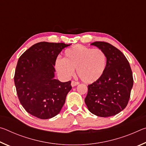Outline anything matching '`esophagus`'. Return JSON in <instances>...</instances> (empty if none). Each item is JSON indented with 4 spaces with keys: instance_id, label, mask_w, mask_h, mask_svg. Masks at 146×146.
<instances>
[{
    "instance_id": "esophagus-1",
    "label": "esophagus",
    "mask_w": 146,
    "mask_h": 146,
    "mask_svg": "<svg viewBox=\"0 0 146 146\" xmlns=\"http://www.w3.org/2000/svg\"><path fill=\"white\" fill-rule=\"evenodd\" d=\"M71 86H72V87H75V86H77V85L79 84V82H76V81L72 80V81H71Z\"/></svg>"
}]
</instances>
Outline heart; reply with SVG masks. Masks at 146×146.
Here are the masks:
<instances>
[{
  "label": "heart",
  "mask_w": 146,
  "mask_h": 146,
  "mask_svg": "<svg viewBox=\"0 0 146 146\" xmlns=\"http://www.w3.org/2000/svg\"><path fill=\"white\" fill-rule=\"evenodd\" d=\"M106 67V56L102 49L75 45L66 49L64 58H57L55 68L64 78L73 75L76 69L80 78L86 83H93L101 78Z\"/></svg>",
  "instance_id": "heart-1"
}]
</instances>
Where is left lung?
I'll use <instances>...</instances> for the list:
<instances>
[{"mask_svg":"<svg viewBox=\"0 0 146 146\" xmlns=\"http://www.w3.org/2000/svg\"><path fill=\"white\" fill-rule=\"evenodd\" d=\"M91 44L102 49L107 61L101 78L88 85L85 103L93 114L111 117L122 111L127 105L133 85L132 71L126 57L115 46L98 41Z\"/></svg>","mask_w":146,"mask_h":146,"instance_id":"1","label":"left lung"}]
</instances>
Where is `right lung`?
Wrapping results in <instances>:
<instances>
[{"label":"right lung","mask_w":146,"mask_h":146,"mask_svg":"<svg viewBox=\"0 0 146 146\" xmlns=\"http://www.w3.org/2000/svg\"><path fill=\"white\" fill-rule=\"evenodd\" d=\"M70 44L41 42L30 47L19 58L14 82L20 102L29 114L48 119L60 113L71 81L55 79L58 54Z\"/></svg>","instance_id":"right-lung-1"}]
</instances>
